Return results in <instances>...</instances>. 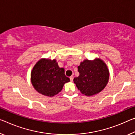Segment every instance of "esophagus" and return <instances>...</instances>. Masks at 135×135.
<instances>
[{
    "instance_id": "obj_1",
    "label": "esophagus",
    "mask_w": 135,
    "mask_h": 135,
    "mask_svg": "<svg viewBox=\"0 0 135 135\" xmlns=\"http://www.w3.org/2000/svg\"><path fill=\"white\" fill-rule=\"evenodd\" d=\"M73 78H74L73 76H71L70 77V81H71V82H73Z\"/></svg>"
}]
</instances>
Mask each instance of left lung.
I'll list each match as a JSON object with an SVG mask.
<instances>
[{"instance_id":"obj_1","label":"left lung","mask_w":135,"mask_h":135,"mask_svg":"<svg viewBox=\"0 0 135 135\" xmlns=\"http://www.w3.org/2000/svg\"><path fill=\"white\" fill-rule=\"evenodd\" d=\"M79 76L73 79L79 90L85 95L91 96L102 91L108 82V68L101 59H86L78 66Z\"/></svg>"}]
</instances>
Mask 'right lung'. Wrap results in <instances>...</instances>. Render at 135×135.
<instances>
[{
    "label": "right lung",
    "mask_w": 135,
    "mask_h": 135,
    "mask_svg": "<svg viewBox=\"0 0 135 135\" xmlns=\"http://www.w3.org/2000/svg\"><path fill=\"white\" fill-rule=\"evenodd\" d=\"M70 79L65 75L63 68H59L55 59H41L31 72V82L38 93L53 97L59 92Z\"/></svg>",
    "instance_id": "add662e5"
}]
</instances>
